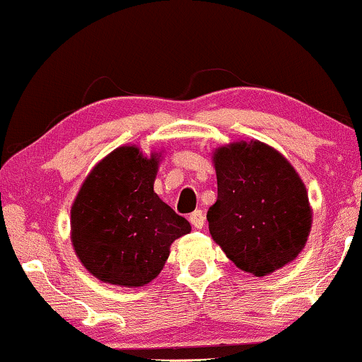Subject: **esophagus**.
Instances as JSON below:
<instances>
[{
  "label": "esophagus",
  "mask_w": 362,
  "mask_h": 362,
  "mask_svg": "<svg viewBox=\"0 0 362 362\" xmlns=\"http://www.w3.org/2000/svg\"><path fill=\"white\" fill-rule=\"evenodd\" d=\"M189 222L194 228H203V225H205V214L202 210H194L189 215Z\"/></svg>",
  "instance_id": "esophagus-1"
}]
</instances>
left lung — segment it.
<instances>
[{"label":"left lung","mask_w":362,"mask_h":362,"mask_svg":"<svg viewBox=\"0 0 362 362\" xmlns=\"http://www.w3.org/2000/svg\"><path fill=\"white\" fill-rule=\"evenodd\" d=\"M218 197L208 228L233 264L266 276L291 262L312 228L307 188L273 147L250 140L214 152Z\"/></svg>","instance_id":"left-lung-1"}]
</instances>
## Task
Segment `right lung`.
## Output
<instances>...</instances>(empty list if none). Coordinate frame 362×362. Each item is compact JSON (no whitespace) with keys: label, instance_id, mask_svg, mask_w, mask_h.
Returning <instances> with one entry per match:
<instances>
[{"label":"right lung","instance_id":"obj_1","mask_svg":"<svg viewBox=\"0 0 362 362\" xmlns=\"http://www.w3.org/2000/svg\"><path fill=\"white\" fill-rule=\"evenodd\" d=\"M159 154L135 146L110 152L88 174L71 208V240L83 266L103 283L144 286L160 273L186 218L154 193Z\"/></svg>","mask_w":362,"mask_h":362}]
</instances>
